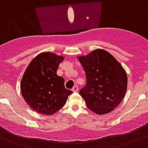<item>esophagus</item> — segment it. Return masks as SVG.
I'll list each match as a JSON object with an SVG mask.
<instances>
[{"mask_svg":"<svg viewBox=\"0 0 148 148\" xmlns=\"http://www.w3.org/2000/svg\"><path fill=\"white\" fill-rule=\"evenodd\" d=\"M72 90H73L74 92H77V91L78 90V87L77 85H74V87H73V88H72Z\"/></svg>","mask_w":148,"mask_h":148,"instance_id":"esophagus-1","label":"esophagus"}]
</instances>
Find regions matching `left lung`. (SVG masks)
Masks as SVG:
<instances>
[{
    "instance_id": "left-lung-1",
    "label": "left lung",
    "mask_w": 148,
    "mask_h": 148,
    "mask_svg": "<svg viewBox=\"0 0 148 148\" xmlns=\"http://www.w3.org/2000/svg\"><path fill=\"white\" fill-rule=\"evenodd\" d=\"M86 74V85L80 95L86 105L97 114L112 111L126 94L127 76L114 56L103 49L77 57Z\"/></svg>"
}]
</instances>
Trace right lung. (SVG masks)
I'll use <instances>...</instances> for the list:
<instances>
[{
	"mask_svg": "<svg viewBox=\"0 0 148 148\" xmlns=\"http://www.w3.org/2000/svg\"><path fill=\"white\" fill-rule=\"evenodd\" d=\"M64 58L51 52L37 55L27 67L21 81L24 101L36 112L52 115L62 108L72 91L64 87V79L57 74Z\"/></svg>",
	"mask_w": 148,
	"mask_h": 148,
	"instance_id": "1",
	"label": "right lung"
}]
</instances>
